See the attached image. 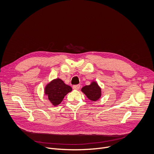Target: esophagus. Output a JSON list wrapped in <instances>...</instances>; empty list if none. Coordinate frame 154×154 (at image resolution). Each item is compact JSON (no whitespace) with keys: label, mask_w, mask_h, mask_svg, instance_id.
Segmentation results:
<instances>
[{"label":"esophagus","mask_w":154,"mask_h":154,"mask_svg":"<svg viewBox=\"0 0 154 154\" xmlns=\"http://www.w3.org/2000/svg\"><path fill=\"white\" fill-rule=\"evenodd\" d=\"M80 85H74V86H72V88H73V90H78L80 89Z\"/></svg>","instance_id":"obj_1"}]
</instances>
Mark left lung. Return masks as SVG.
Returning a JSON list of instances; mask_svg holds the SVG:
<instances>
[{
    "instance_id": "8db88e82",
    "label": "left lung",
    "mask_w": 154,
    "mask_h": 154,
    "mask_svg": "<svg viewBox=\"0 0 154 154\" xmlns=\"http://www.w3.org/2000/svg\"><path fill=\"white\" fill-rule=\"evenodd\" d=\"M81 91L88 99L93 102L98 100L102 96L101 88L96 81H92L90 85L83 86Z\"/></svg>"
}]
</instances>
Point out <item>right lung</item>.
<instances>
[{"label": "right lung", "instance_id": "add662e5", "mask_svg": "<svg viewBox=\"0 0 154 154\" xmlns=\"http://www.w3.org/2000/svg\"><path fill=\"white\" fill-rule=\"evenodd\" d=\"M72 90V88L59 79H55L48 83L45 88V94L54 106L58 105L64 96Z\"/></svg>", "mask_w": 154, "mask_h": 154}]
</instances>
